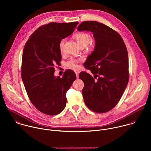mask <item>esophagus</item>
Returning <instances> with one entry per match:
<instances>
[{
	"mask_svg": "<svg viewBox=\"0 0 151 151\" xmlns=\"http://www.w3.org/2000/svg\"><path fill=\"white\" fill-rule=\"evenodd\" d=\"M75 73H76V78H79V72H76Z\"/></svg>",
	"mask_w": 151,
	"mask_h": 151,
	"instance_id": "obj_1",
	"label": "esophagus"
}]
</instances>
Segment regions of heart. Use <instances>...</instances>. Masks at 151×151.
Instances as JSON below:
<instances>
[{
	"label": "heart",
	"mask_w": 151,
	"mask_h": 151,
	"mask_svg": "<svg viewBox=\"0 0 151 151\" xmlns=\"http://www.w3.org/2000/svg\"><path fill=\"white\" fill-rule=\"evenodd\" d=\"M75 38L81 47H87L88 44H90V42H91V40H92L91 36H90V35L85 32H81L76 34L75 35ZM64 44V40L61 39L59 43V50L61 52L63 51ZM78 62H79V60L77 59L70 58L69 60H68L66 63V64L69 68L76 70L78 68Z\"/></svg>",
	"instance_id": "heart-1"
}]
</instances>
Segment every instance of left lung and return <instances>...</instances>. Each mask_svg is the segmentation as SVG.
I'll return each mask as SVG.
<instances>
[{"mask_svg":"<svg viewBox=\"0 0 151 151\" xmlns=\"http://www.w3.org/2000/svg\"><path fill=\"white\" fill-rule=\"evenodd\" d=\"M78 31L93 32L95 47L83 64L94 75L81 72L85 103L96 113L111 111L121 99L128 82V57L125 43L118 33L95 21H84Z\"/></svg>","mask_w":151,"mask_h":151,"instance_id":"1","label":"left lung"}]
</instances>
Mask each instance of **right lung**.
I'll return each mask as SVG.
<instances>
[{"label":"right lung","mask_w":151,"mask_h":151,"mask_svg":"<svg viewBox=\"0 0 151 151\" xmlns=\"http://www.w3.org/2000/svg\"><path fill=\"white\" fill-rule=\"evenodd\" d=\"M78 23H50L40 26L24 46L21 78L32 103L46 115L63 111L66 104V94L76 78L70 69L62 78L54 74L55 65H59L61 60L59 43L74 32Z\"/></svg>","instance_id":"right-lung-1"}]
</instances>
